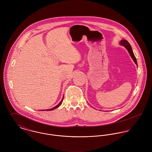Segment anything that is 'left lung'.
I'll return each mask as SVG.
<instances>
[{"instance_id":"1","label":"left lung","mask_w":152,"mask_h":152,"mask_svg":"<svg viewBox=\"0 0 152 152\" xmlns=\"http://www.w3.org/2000/svg\"><path fill=\"white\" fill-rule=\"evenodd\" d=\"M120 44L122 45H124V47H125V48L127 49V50L128 51L129 54L131 56V57L132 58V59L133 60L134 62L136 63V64L137 65V61H136V57L133 53V51H132V47L130 46V44L129 43V42L125 40H121V42H120Z\"/></svg>"}]
</instances>
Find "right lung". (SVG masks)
Wrapping results in <instances>:
<instances>
[{
	"label": "right lung",
	"instance_id": "add662e5",
	"mask_svg": "<svg viewBox=\"0 0 152 152\" xmlns=\"http://www.w3.org/2000/svg\"><path fill=\"white\" fill-rule=\"evenodd\" d=\"M63 98L62 99V100L61 101V102L56 106V107H54V108H53L50 109H47V110H53V109H54L57 108L58 107H60V105L61 104V103H62V102H63Z\"/></svg>",
	"mask_w": 152,
	"mask_h": 152
}]
</instances>
